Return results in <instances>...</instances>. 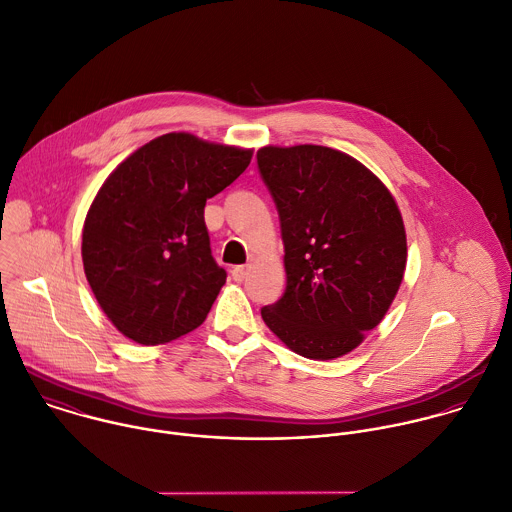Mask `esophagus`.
<instances>
[{"label": "esophagus", "mask_w": 512, "mask_h": 512, "mask_svg": "<svg viewBox=\"0 0 512 512\" xmlns=\"http://www.w3.org/2000/svg\"><path fill=\"white\" fill-rule=\"evenodd\" d=\"M249 269H251V265H237V267L231 269V275H233V279H235L237 283H241V281L247 277Z\"/></svg>", "instance_id": "obj_1"}]
</instances>
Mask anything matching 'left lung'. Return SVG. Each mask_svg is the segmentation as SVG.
I'll return each instance as SVG.
<instances>
[{
  "instance_id": "obj_1",
  "label": "left lung",
  "mask_w": 512,
  "mask_h": 512,
  "mask_svg": "<svg viewBox=\"0 0 512 512\" xmlns=\"http://www.w3.org/2000/svg\"><path fill=\"white\" fill-rule=\"evenodd\" d=\"M257 165L277 205L287 273L283 297L261 317L301 357H343L383 321L401 287V211L377 175L331 147L267 145Z\"/></svg>"
}]
</instances>
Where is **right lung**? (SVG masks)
Returning a JSON list of instances; mask_svg holds the SVG:
<instances>
[{
  "label": "right lung",
  "instance_id": "1",
  "mask_svg": "<svg viewBox=\"0 0 512 512\" xmlns=\"http://www.w3.org/2000/svg\"><path fill=\"white\" fill-rule=\"evenodd\" d=\"M251 155L167 133L105 179L83 223L81 257L99 307L127 339L163 345L205 321L227 273L211 255L203 209Z\"/></svg>",
  "mask_w": 512,
  "mask_h": 512
}]
</instances>
